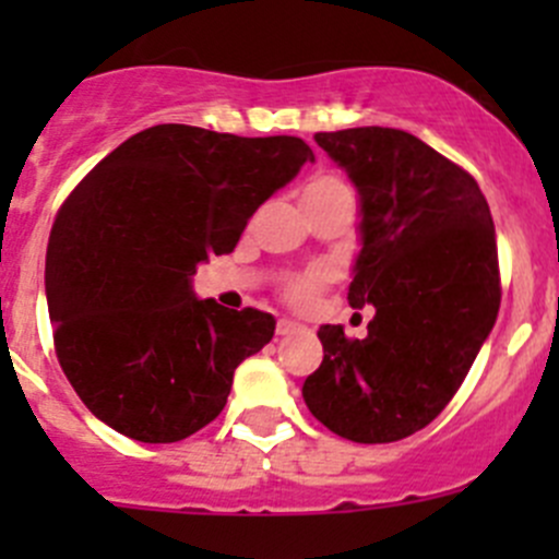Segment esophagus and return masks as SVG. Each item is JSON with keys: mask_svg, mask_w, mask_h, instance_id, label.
<instances>
[{"mask_svg": "<svg viewBox=\"0 0 559 559\" xmlns=\"http://www.w3.org/2000/svg\"><path fill=\"white\" fill-rule=\"evenodd\" d=\"M302 330V324H297V321L292 319H281L278 321V335H292V332Z\"/></svg>", "mask_w": 559, "mask_h": 559, "instance_id": "34e87169", "label": "esophagus"}]
</instances>
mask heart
Returning <instances> with one entry per match:
<instances>
[{"instance_id":"heart-1","label":"heart","mask_w":559,"mask_h":559,"mask_svg":"<svg viewBox=\"0 0 559 559\" xmlns=\"http://www.w3.org/2000/svg\"><path fill=\"white\" fill-rule=\"evenodd\" d=\"M341 191H352L346 186V180L337 178L335 173H316L311 180H308L306 186H302V202H313V200H324V197H332V194H341ZM330 278V273L326 270H311L308 275H302V278L292 281L289 284V297L295 302H308L316 292L321 289V284Z\"/></svg>"}]
</instances>
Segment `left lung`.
<instances>
[{"label": "left lung", "instance_id": "left-lung-1", "mask_svg": "<svg viewBox=\"0 0 559 559\" xmlns=\"http://www.w3.org/2000/svg\"><path fill=\"white\" fill-rule=\"evenodd\" d=\"M359 194L348 306H373L362 341L319 326L324 359L302 384L308 411L354 443H392L430 425L465 381L500 308L495 224L481 189L403 129L313 134Z\"/></svg>", "mask_w": 559, "mask_h": 559}]
</instances>
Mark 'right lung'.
<instances>
[{
  "label": "right lung",
  "mask_w": 559,
  "mask_h": 559,
  "mask_svg": "<svg viewBox=\"0 0 559 559\" xmlns=\"http://www.w3.org/2000/svg\"><path fill=\"white\" fill-rule=\"evenodd\" d=\"M313 151L186 123L132 134L75 186L45 253L56 357L86 408L121 436L175 443L227 405L235 368L275 319L191 292L197 267L238 246L248 218Z\"/></svg>",
  "instance_id": "add662e5"
}]
</instances>
